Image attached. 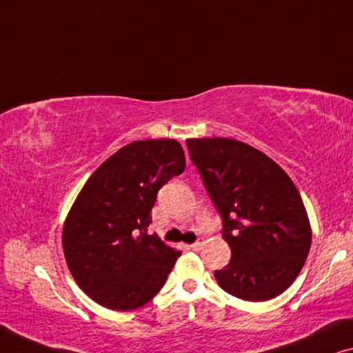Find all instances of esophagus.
Returning a JSON list of instances; mask_svg holds the SVG:
<instances>
[{
    "label": "esophagus",
    "instance_id": "1",
    "mask_svg": "<svg viewBox=\"0 0 353 353\" xmlns=\"http://www.w3.org/2000/svg\"><path fill=\"white\" fill-rule=\"evenodd\" d=\"M203 245H205V240H203V238H200V240L193 243V245H190V248H192L193 251H200L201 248H203Z\"/></svg>",
    "mask_w": 353,
    "mask_h": 353
}]
</instances>
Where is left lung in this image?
I'll return each mask as SVG.
<instances>
[{
    "label": "left lung",
    "mask_w": 353,
    "mask_h": 353,
    "mask_svg": "<svg viewBox=\"0 0 353 353\" xmlns=\"http://www.w3.org/2000/svg\"><path fill=\"white\" fill-rule=\"evenodd\" d=\"M193 165L222 216L232 259L214 276L222 290L261 302L292 285L312 228L294 182L257 148L227 137L187 139Z\"/></svg>",
    "instance_id": "left-lung-1"
}]
</instances>
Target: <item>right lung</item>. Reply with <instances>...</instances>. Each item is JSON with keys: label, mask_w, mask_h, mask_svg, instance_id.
<instances>
[{"label": "right lung", "mask_w": 353, "mask_h": 353, "mask_svg": "<svg viewBox=\"0 0 353 353\" xmlns=\"http://www.w3.org/2000/svg\"><path fill=\"white\" fill-rule=\"evenodd\" d=\"M185 170L176 139H148L107 158L63 222L62 248L77 285L99 305L134 310L165 285L181 251L147 235L157 193Z\"/></svg>", "instance_id": "1"}]
</instances>
